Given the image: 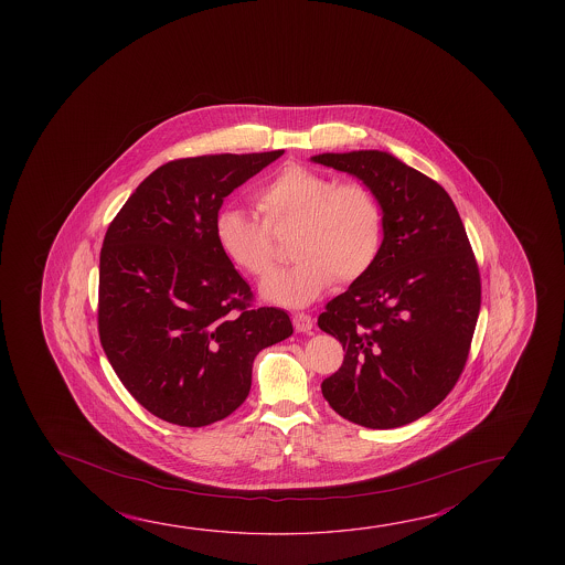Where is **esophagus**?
<instances>
[{
    "label": "esophagus",
    "mask_w": 565,
    "mask_h": 565,
    "mask_svg": "<svg viewBox=\"0 0 565 565\" xmlns=\"http://www.w3.org/2000/svg\"><path fill=\"white\" fill-rule=\"evenodd\" d=\"M294 327H296L297 333H309V331L313 329V319H311V315H294Z\"/></svg>",
    "instance_id": "1"
}]
</instances>
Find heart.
<instances>
[{"instance_id":"1","label":"heart","mask_w":565,"mask_h":565,"mask_svg":"<svg viewBox=\"0 0 565 565\" xmlns=\"http://www.w3.org/2000/svg\"><path fill=\"white\" fill-rule=\"evenodd\" d=\"M262 221L241 209H224L214 238L224 258L252 278L266 279L278 266L274 234L294 232L296 266L266 281L274 303L301 307L331 281L352 284L372 268L382 242V204L364 181L334 183L306 166L279 169L254 194Z\"/></svg>"}]
</instances>
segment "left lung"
<instances>
[{
  "label": "left lung",
  "mask_w": 565,
  "mask_h": 565,
  "mask_svg": "<svg viewBox=\"0 0 565 565\" xmlns=\"http://www.w3.org/2000/svg\"><path fill=\"white\" fill-rule=\"evenodd\" d=\"M313 161L371 185L384 213L372 268L317 319L344 351L321 392L352 424L406 426L444 402L469 359L481 309L471 242L444 186L386 151Z\"/></svg>",
  "instance_id": "obj_1"
}]
</instances>
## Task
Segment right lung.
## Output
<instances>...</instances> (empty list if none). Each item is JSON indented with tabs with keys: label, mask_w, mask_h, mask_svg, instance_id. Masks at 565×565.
Segmentation results:
<instances>
[{
	"label": "right lung",
	"mask_w": 565,
	"mask_h": 565,
	"mask_svg": "<svg viewBox=\"0 0 565 565\" xmlns=\"http://www.w3.org/2000/svg\"><path fill=\"white\" fill-rule=\"evenodd\" d=\"M284 149L169 161L114 216L100 250L98 334L121 384L153 416L211 426L248 398L252 362L294 333L254 307L214 223L224 199Z\"/></svg>",
	"instance_id": "add662e5"
}]
</instances>
